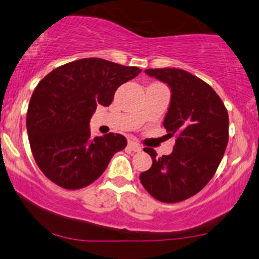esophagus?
<instances>
[{
    "instance_id": "esophagus-1",
    "label": "esophagus",
    "mask_w": 259,
    "mask_h": 259,
    "mask_svg": "<svg viewBox=\"0 0 259 259\" xmlns=\"http://www.w3.org/2000/svg\"><path fill=\"white\" fill-rule=\"evenodd\" d=\"M127 148L134 152L141 151V146L139 145L138 143H135V141H129V144H127Z\"/></svg>"
}]
</instances>
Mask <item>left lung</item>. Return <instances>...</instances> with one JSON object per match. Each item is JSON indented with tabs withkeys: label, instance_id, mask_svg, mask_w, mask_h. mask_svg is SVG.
<instances>
[{
	"label": "left lung",
	"instance_id": "1",
	"mask_svg": "<svg viewBox=\"0 0 259 259\" xmlns=\"http://www.w3.org/2000/svg\"><path fill=\"white\" fill-rule=\"evenodd\" d=\"M145 73L170 87L162 125L176 141L172 152L161 157L154 149H144L152 165L140 174V181L156 200L180 202L200 192L216 172L228 143L227 109L207 83L186 70L157 68Z\"/></svg>",
	"mask_w": 259,
	"mask_h": 259
}]
</instances>
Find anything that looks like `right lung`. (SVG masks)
Returning a JSON list of instances; mask_svg holds the SVG:
<instances>
[{
    "instance_id": "right-lung-1",
    "label": "right lung",
    "mask_w": 259,
    "mask_h": 259,
    "mask_svg": "<svg viewBox=\"0 0 259 259\" xmlns=\"http://www.w3.org/2000/svg\"><path fill=\"white\" fill-rule=\"evenodd\" d=\"M141 72L102 58H84L52 70L38 83L27 110V133L38 167L58 186L78 190L105 171L127 141L120 134L92 138L89 121L98 105Z\"/></svg>"
}]
</instances>
